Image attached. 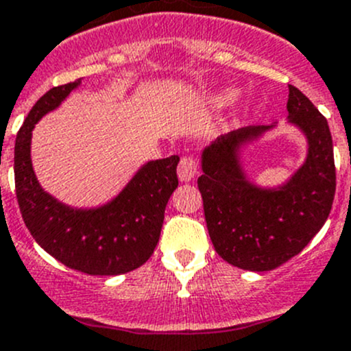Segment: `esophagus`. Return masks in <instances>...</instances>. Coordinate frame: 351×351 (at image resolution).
<instances>
[{"instance_id":"esophagus-1","label":"esophagus","mask_w":351,"mask_h":351,"mask_svg":"<svg viewBox=\"0 0 351 351\" xmlns=\"http://www.w3.org/2000/svg\"><path fill=\"white\" fill-rule=\"evenodd\" d=\"M197 171H198V166H197V161H195L193 158H190V156L182 158V161H180V165H178L180 182H191V180L195 178V175H197Z\"/></svg>"}]
</instances>
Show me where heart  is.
Wrapping results in <instances>:
<instances>
[{"label":"heart","instance_id":"obj_1","mask_svg":"<svg viewBox=\"0 0 351 351\" xmlns=\"http://www.w3.org/2000/svg\"><path fill=\"white\" fill-rule=\"evenodd\" d=\"M235 99V90H232V88H223V90H220L219 94L213 95V104L215 106H228L232 101Z\"/></svg>","mask_w":351,"mask_h":351}]
</instances>
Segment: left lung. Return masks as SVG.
I'll use <instances>...</instances> for the list:
<instances>
[{
	"mask_svg": "<svg viewBox=\"0 0 351 351\" xmlns=\"http://www.w3.org/2000/svg\"><path fill=\"white\" fill-rule=\"evenodd\" d=\"M287 119L308 139L302 166L279 188L247 180L239 149L272 126H247L220 136L202 153L206 228L217 254L245 271H271L300 254L326 222L337 188L333 141L326 119L289 86Z\"/></svg>",
	"mask_w": 351,
	"mask_h": 351,
	"instance_id": "8db88e82",
	"label": "left lung"
}]
</instances>
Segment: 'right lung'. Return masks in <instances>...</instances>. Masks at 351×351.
Masks as SVG:
<instances>
[{
	"instance_id": "add662e5",
	"label": "right lung",
	"mask_w": 351,
	"mask_h": 351,
	"mask_svg": "<svg viewBox=\"0 0 351 351\" xmlns=\"http://www.w3.org/2000/svg\"><path fill=\"white\" fill-rule=\"evenodd\" d=\"M80 86V79L50 88L36 101L14 143V188L29 234L51 257L90 276L126 274L143 265L160 241L165 208L178 186L180 158L149 161L126 188L99 208H72L40 186L29 158L32 131Z\"/></svg>"
}]
</instances>
